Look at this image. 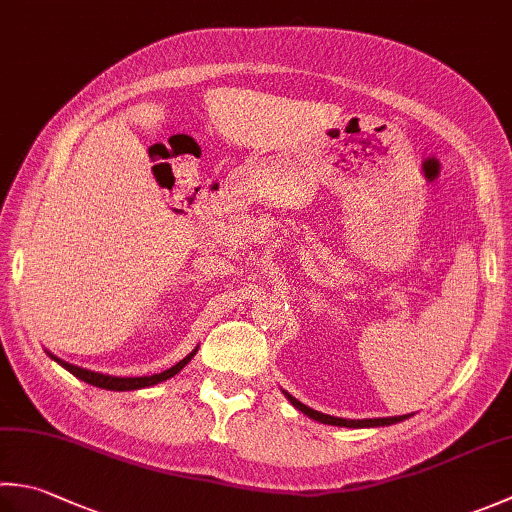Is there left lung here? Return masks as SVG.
Segmentation results:
<instances>
[{"label": "left lung", "mask_w": 512, "mask_h": 512, "mask_svg": "<svg viewBox=\"0 0 512 512\" xmlns=\"http://www.w3.org/2000/svg\"><path fill=\"white\" fill-rule=\"evenodd\" d=\"M284 395L290 399V404H293L297 410H302L304 415H308L310 419H315V422H322V424H330V426H344V428H370V426H390V424H397V422H404L410 415H399V417H377V419H344V417H333V415H324L319 413V410L308 408L306 404L299 402L293 395H288L284 390Z\"/></svg>", "instance_id": "left-lung-1"}]
</instances>
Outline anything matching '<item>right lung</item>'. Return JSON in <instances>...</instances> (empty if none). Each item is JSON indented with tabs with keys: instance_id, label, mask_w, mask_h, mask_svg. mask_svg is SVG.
<instances>
[{
	"instance_id": "right-lung-1",
	"label": "right lung",
	"mask_w": 512,
	"mask_h": 512,
	"mask_svg": "<svg viewBox=\"0 0 512 512\" xmlns=\"http://www.w3.org/2000/svg\"><path fill=\"white\" fill-rule=\"evenodd\" d=\"M197 348L193 353H188L182 362H177L175 366H170L164 373H157V375H148V377H113V375H104V373H95V370H88L82 366H75V364H68L64 359L55 357L53 353H48L50 359H55L59 366H64L68 373H73L77 379H82V382L90 384V386H97V388H106V390H137V388H146V386H155L159 382H166V379L175 377L179 370H182L190 359L195 357Z\"/></svg>"
}]
</instances>
